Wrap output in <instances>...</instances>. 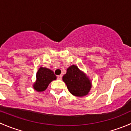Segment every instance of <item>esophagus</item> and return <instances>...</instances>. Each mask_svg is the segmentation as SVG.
<instances>
[{
	"instance_id": "esophagus-1",
	"label": "esophagus",
	"mask_w": 131,
	"mask_h": 131,
	"mask_svg": "<svg viewBox=\"0 0 131 131\" xmlns=\"http://www.w3.org/2000/svg\"><path fill=\"white\" fill-rule=\"evenodd\" d=\"M57 79L58 80H61L62 79V75H58L57 76Z\"/></svg>"
}]
</instances>
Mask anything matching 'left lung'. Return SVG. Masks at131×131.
<instances>
[{"mask_svg":"<svg viewBox=\"0 0 131 131\" xmlns=\"http://www.w3.org/2000/svg\"><path fill=\"white\" fill-rule=\"evenodd\" d=\"M63 80L70 92L77 97L88 95L92 88V82L89 77L75 64L67 68V73L63 77Z\"/></svg>","mask_w":131,"mask_h":131,"instance_id":"1","label":"left lung"}]
</instances>
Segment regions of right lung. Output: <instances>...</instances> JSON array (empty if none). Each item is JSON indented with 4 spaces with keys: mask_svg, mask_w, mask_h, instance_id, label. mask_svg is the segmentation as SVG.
<instances>
[{
    "mask_svg": "<svg viewBox=\"0 0 131 131\" xmlns=\"http://www.w3.org/2000/svg\"><path fill=\"white\" fill-rule=\"evenodd\" d=\"M56 76L51 70L46 67H40L36 74V80L33 84V88L37 92H43L49 84L56 80Z\"/></svg>",
    "mask_w": 131,
    "mask_h": 131,
    "instance_id": "1",
    "label": "right lung"
}]
</instances>
